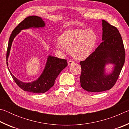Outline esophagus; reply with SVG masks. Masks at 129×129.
Listing matches in <instances>:
<instances>
[{
  "mask_svg": "<svg viewBox=\"0 0 129 129\" xmlns=\"http://www.w3.org/2000/svg\"><path fill=\"white\" fill-rule=\"evenodd\" d=\"M74 63H75V62H74L72 60H69L68 61V65H72L74 64Z\"/></svg>",
  "mask_w": 129,
  "mask_h": 129,
  "instance_id": "34e87169",
  "label": "esophagus"
}]
</instances>
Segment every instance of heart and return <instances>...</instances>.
Returning <instances> with one entry per match:
<instances>
[{
	"instance_id": "heart-1",
	"label": "heart",
	"mask_w": 129,
	"mask_h": 129,
	"mask_svg": "<svg viewBox=\"0 0 129 129\" xmlns=\"http://www.w3.org/2000/svg\"><path fill=\"white\" fill-rule=\"evenodd\" d=\"M97 41V35L92 30L70 29L61 34L59 42L55 43V47L57 49H65L71 51L73 57L82 60L90 55Z\"/></svg>"
}]
</instances>
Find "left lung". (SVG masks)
Segmentation results:
<instances>
[{
  "instance_id": "8db88e82",
  "label": "left lung",
  "mask_w": 129,
  "mask_h": 129,
  "mask_svg": "<svg viewBox=\"0 0 129 129\" xmlns=\"http://www.w3.org/2000/svg\"><path fill=\"white\" fill-rule=\"evenodd\" d=\"M102 40L93 53L80 64L82 88L90 92H101L113 88L125 60V50L121 34L114 26L102 20ZM115 65L112 72L105 75L104 67Z\"/></svg>"
}]
</instances>
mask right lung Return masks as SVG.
Wrapping results in <instances>:
<instances>
[{"label":"right lung","instance_id":"add662e5","mask_svg":"<svg viewBox=\"0 0 129 129\" xmlns=\"http://www.w3.org/2000/svg\"><path fill=\"white\" fill-rule=\"evenodd\" d=\"M45 25L44 21L41 17L37 16H30L26 17L16 26L13 30L9 39L6 55L7 66L8 56L10 54L12 41L15 36L23 29H28L30 28H42L45 27ZM67 65L68 62L65 59L49 56L45 68L41 76L35 81L28 83L23 82L19 80L12 75L10 69L9 71L15 82L22 90L30 93H44L54 85L56 78Z\"/></svg>","mask_w":129,"mask_h":129}]
</instances>
